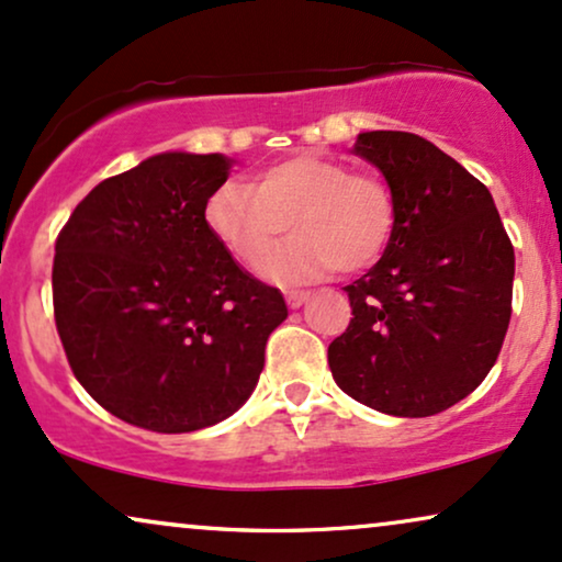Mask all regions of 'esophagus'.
<instances>
[{"label": "esophagus", "instance_id": "esophagus-1", "mask_svg": "<svg viewBox=\"0 0 562 562\" xmlns=\"http://www.w3.org/2000/svg\"><path fill=\"white\" fill-rule=\"evenodd\" d=\"M310 300V294L307 292H300V289H292V292H286V304L292 310H296V307H302L304 302Z\"/></svg>", "mask_w": 562, "mask_h": 562}]
</instances>
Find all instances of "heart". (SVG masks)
<instances>
[{
  "mask_svg": "<svg viewBox=\"0 0 562 562\" xmlns=\"http://www.w3.org/2000/svg\"><path fill=\"white\" fill-rule=\"evenodd\" d=\"M205 221L239 266L260 270L289 223L290 245L268 263L283 283L364 270L391 241L396 205L375 175H355L334 158L304 154L262 171L255 184L228 182L207 200Z\"/></svg>",
  "mask_w": 562,
  "mask_h": 562,
  "instance_id": "heart-1",
  "label": "heart"
}]
</instances>
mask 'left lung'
I'll list each match as a JSON object with an SVG mask.
<instances>
[{
	"mask_svg": "<svg viewBox=\"0 0 562 562\" xmlns=\"http://www.w3.org/2000/svg\"><path fill=\"white\" fill-rule=\"evenodd\" d=\"M357 156L391 187L383 258L346 286L351 323L328 346L344 393L393 417H432L493 370L510 323L516 255L495 200L438 145L359 133Z\"/></svg>",
	"mask_w": 562,
	"mask_h": 562,
	"instance_id": "left-lung-1",
	"label": "left lung"
}]
</instances>
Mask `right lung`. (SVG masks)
Returning <instances> with one entry per match:
<instances>
[{
    "label": "right lung",
    "instance_id": "add662e5",
    "mask_svg": "<svg viewBox=\"0 0 562 562\" xmlns=\"http://www.w3.org/2000/svg\"><path fill=\"white\" fill-rule=\"evenodd\" d=\"M232 158L169 150L103 179L59 232L54 321L75 378L154 432H195L252 396L279 289L252 279L205 221Z\"/></svg>",
    "mask_w": 562,
    "mask_h": 562
}]
</instances>
